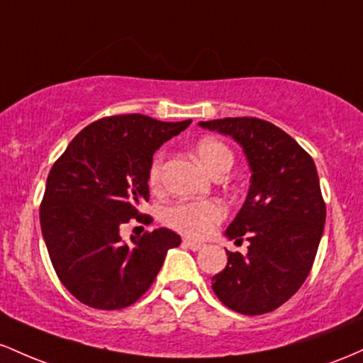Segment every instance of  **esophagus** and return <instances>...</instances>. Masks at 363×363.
<instances>
[{"mask_svg": "<svg viewBox=\"0 0 363 363\" xmlns=\"http://www.w3.org/2000/svg\"><path fill=\"white\" fill-rule=\"evenodd\" d=\"M183 245H185L186 248H190V250H194V252H197V250H202L203 247H206V243H202V242H195V240H183Z\"/></svg>", "mask_w": 363, "mask_h": 363, "instance_id": "1", "label": "esophagus"}]
</instances>
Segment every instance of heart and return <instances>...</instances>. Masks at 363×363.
I'll use <instances>...</instances> for the list:
<instances>
[{
  "instance_id": "b5f03b06",
  "label": "heart",
  "mask_w": 363,
  "mask_h": 363,
  "mask_svg": "<svg viewBox=\"0 0 363 363\" xmlns=\"http://www.w3.org/2000/svg\"><path fill=\"white\" fill-rule=\"evenodd\" d=\"M201 164L209 171L211 174L219 168H231L233 156L231 150L223 142L216 138L203 137L195 145ZM162 177V154L160 152L154 157L149 168V185L150 189H157L161 185ZM226 218V209L218 201H190L178 202L164 211V223L173 230L180 231L183 235L202 238L214 230L223 219Z\"/></svg>"
}]
</instances>
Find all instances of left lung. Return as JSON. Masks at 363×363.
Here are the masks:
<instances>
[{"mask_svg": "<svg viewBox=\"0 0 363 363\" xmlns=\"http://www.w3.org/2000/svg\"><path fill=\"white\" fill-rule=\"evenodd\" d=\"M199 127L230 135L250 166V189L226 236L248 240L247 255L228 252L213 290L231 311L260 315L290 300L307 279L325 223L313 160L286 132L259 118H223Z\"/></svg>", "mask_w": 363, "mask_h": 363, "instance_id": "obj_1", "label": "left lung"}]
</instances>
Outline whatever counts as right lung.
<instances>
[{
    "label": "right lung",
    "mask_w": 363,
    "mask_h": 363,
    "mask_svg": "<svg viewBox=\"0 0 363 363\" xmlns=\"http://www.w3.org/2000/svg\"><path fill=\"white\" fill-rule=\"evenodd\" d=\"M192 120L118 115L97 120L52 164L40 203V230L63 286L101 311L135 303L156 279L180 235L160 228L123 243L120 226L149 201V168L166 140Z\"/></svg>",
    "instance_id": "1"
}]
</instances>
